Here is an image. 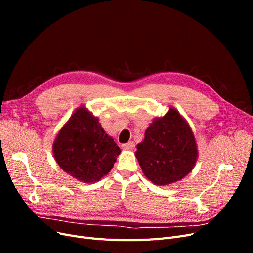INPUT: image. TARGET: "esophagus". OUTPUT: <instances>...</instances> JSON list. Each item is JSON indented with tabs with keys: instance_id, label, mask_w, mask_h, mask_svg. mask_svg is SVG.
I'll return each mask as SVG.
<instances>
[{
	"instance_id": "1",
	"label": "esophagus",
	"mask_w": 253,
	"mask_h": 253,
	"mask_svg": "<svg viewBox=\"0 0 253 253\" xmlns=\"http://www.w3.org/2000/svg\"><path fill=\"white\" fill-rule=\"evenodd\" d=\"M134 147H135V144H134V142H133V141H129V142H127V143L122 144V149H124V150L132 151V150L134 149Z\"/></svg>"
}]
</instances>
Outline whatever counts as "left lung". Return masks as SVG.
<instances>
[{
  "label": "left lung",
  "instance_id": "8db88e82",
  "mask_svg": "<svg viewBox=\"0 0 253 253\" xmlns=\"http://www.w3.org/2000/svg\"><path fill=\"white\" fill-rule=\"evenodd\" d=\"M135 156L145 177L154 185L168 186L192 171L197 143L188 121L171 106L165 116L153 119Z\"/></svg>",
  "mask_w": 253,
  "mask_h": 253
}]
</instances>
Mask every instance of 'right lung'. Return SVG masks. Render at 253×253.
Returning <instances> with one entry per match:
<instances>
[{
	"instance_id": "right-lung-1",
	"label": "right lung",
	"mask_w": 253,
	"mask_h": 253,
	"mask_svg": "<svg viewBox=\"0 0 253 253\" xmlns=\"http://www.w3.org/2000/svg\"><path fill=\"white\" fill-rule=\"evenodd\" d=\"M120 152L99 118L84 105L72 114L52 143V154L61 169L84 183L108 175Z\"/></svg>"
}]
</instances>
